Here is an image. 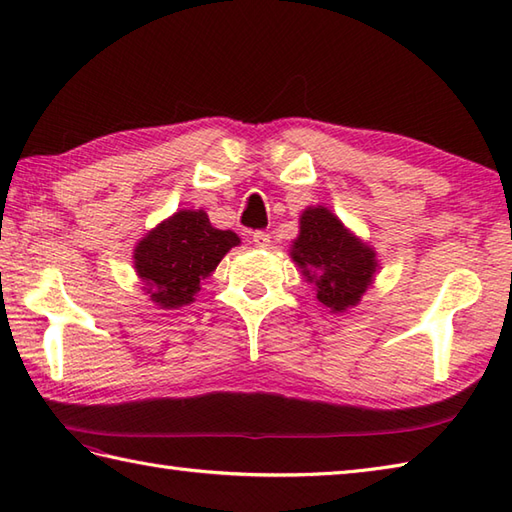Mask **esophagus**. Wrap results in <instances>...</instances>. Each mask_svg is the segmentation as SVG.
Wrapping results in <instances>:
<instances>
[{"label":"esophagus","instance_id":"obj_1","mask_svg":"<svg viewBox=\"0 0 512 512\" xmlns=\"http://www.w3.org/2000/svg\"><path fill=\"white\" fill-rule=\"evenodd\" d=\"M253 244H255L257 248H266V246H270V235H268L266 231H257V233H253Z\"/></svg>","mask_w":512,"mask_h":512}]
</instances>
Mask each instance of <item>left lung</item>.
Instances as JSON below:
<instances>
[{
	"label": "left lung",
	"instance_id": "left-lung-1",
	"mask_svg": "<svg viewBox=\"0 0 512 512\" xmlns=\"http://www.w3.org/2000/svg\"><path fill=\"white\" fill-rule=\"evenodd\" d=\"M290 255L317 286V299L332 312L356 306L376 273L374 250L347 233L339 217L323 206L303 211L301 233Z\"/></svg>",
	"mask_w": 512,
	"mask_h": 512
}]
</instances>
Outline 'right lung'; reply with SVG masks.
Returning a JSON list of instances; mask_svg holds the SVG:
<instances>
[{"mask_svg":"<svg viewBox=\"0 0 512 512\" xmlns=\"http://www.w3.org/2000/svg\"><path fill=\"white\" fill-rule=\"evenodd\" d=\"M237 244L239 237L213 228L204 211H180L140 239L134 250L136 273L160 308L187 306L200 290V279L209 277Z\"/></svg>","mask_w":512,"mask_h":512,"instance_id":"right-lung-1","label":"right lung"}]
</instances>
